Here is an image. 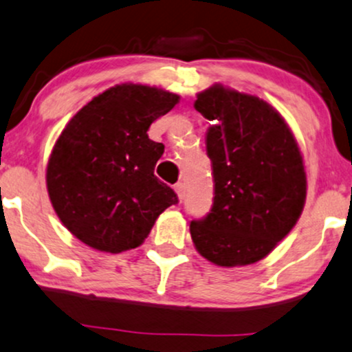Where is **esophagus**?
<instances>
[{"mask_svg":"<svg viewBox=\"0 0 352 352\" xmlns=\"http://www.w3.org/2000/svg\"><path fill=\"white\" fill-rule=\"evenodd\" d=\"M175 190H176L177 197H179V201H183V199L186 197V186H184V183L175 184Z\"/></svg>","mask_w":352,"mask_h":352,"instance_id":"1","label":"esophagus"}]
</instances>
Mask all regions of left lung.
Here are the masks:
<instances>
[{"label": "left lung", "mask_w": 352, "mask_h": 352, "mask_svg": "<svg viewBox=\"0 0 352 352\" xmlns=\"http://www.w3.org/2000/svg\"><path fill=\"white\" fill-rule=\"evenodd\" d=\"M194 107L212 120L206 145L215 186L212 209L190 222V236L217 266L253 264L294 228L305 206L300 148L279 112L251 94L214 85Z\"/></svg>", "instance_id": "obj_1"}]
</instances>
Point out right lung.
Returning a JSON list of instances; mask_svg holds the SVG:
<instances>
[{"label": "right lung", "mask_w": 352, "mask_h": 352, "mask_svg": "<svg viewBox=\"0 0 352 352\" xmlns=\"http://www.w3.org/2000/svg\"><path fill=\"white\" fill-rule=\"evenodd\" d=\"M177 101L164 89L117 85L63 129L47 164V190L58 219L85 245L106 253L137 248L160 214L177 204L155 176L164 145L146 133Z\"/></svg>", "instance_id": "1"}]
</instances>
